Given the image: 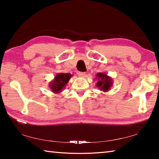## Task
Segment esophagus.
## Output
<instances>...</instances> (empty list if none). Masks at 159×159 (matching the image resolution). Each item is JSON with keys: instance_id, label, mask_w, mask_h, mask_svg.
<instances>
[{"instance_id": "1", "label": "esophagus", "mask_w": 159, "mask_h": 159, "mask_svg": "<svg viewBox=\"0 0 159 159\" xmlns=\"http://www.w3.org/2000/svg\"><path fill=\"white\" fill-rule=\"evenodd\" d=\"M78 74H79V76H80V77H85V75H86L85 72H80V71H79V73H78Z\"/></svg>"}]
</instances>
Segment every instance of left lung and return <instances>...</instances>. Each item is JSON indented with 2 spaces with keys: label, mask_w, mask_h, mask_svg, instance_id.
<instances>
[{
  "label": "left lung",
  "mask_w": 159,
  "mask_h": 159,
  "mask_svg": "<svg viewBox=\"0 0 159 159\" xmlns=\"http://www.w3.org/2000/svg\"><path fill=\"white\" fill-rule=\"evenodd\" d=\"M97 76H98V80L96 85L100 89V90L104 91V92L109 90L112 85L111 79L103 73H98L97 74Z\"/></svg>",
  "instance_id": "left-lung-1"
}]
</instances>
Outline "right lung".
Instances as JSON below:
<instances>
[{
	"label": "right lung",
	"instance_id": "1",
	"mask_svg": "<svg viewBox=\"0 0 159 159\" xmlns=\"http://www.w3.org/2000/svg\"><path fill=\"white\" fill-rule=\"evenodd\" d=\"M71 74H59L55 76L54 81L51 83L50 87L54 93L61 92L64 86L69 82Z\"/></svg>",
	"mask_w": 159,
	"mask_h": 159
}]
</instances>
